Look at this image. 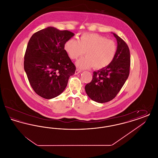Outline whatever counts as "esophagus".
Returning a JSON list of instances; mask_svg holds the SVG:
<instances>
[{"instance_id":"1","label":"esophagus","mask_w":158,"mask_h":158,"mask_svg":"<svg viewBox=\"0 0 158 158\" xmlns=\"http://www.w3.org/2000/svg\"><path fill=\"white\" fill-rule=\"evenodd\" d=\"M81 72H82V70H79V69H76L75 71V75H77V74L81 73Z\"/></svg>"}]
</instances>
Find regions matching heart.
<instances>
[{"label":"heart","instance_id":"obj_1","mask_svg":"<svg viewBox=\"0 0 158 158\" xmlns=\"http://www.w3.org/2000/svg\"><path fill=\"white\" fill-rule=\"evenodd\" d=\"M69 57L76 60L85 54L86 57L77 61L76 64L82 69L94 68L102 69L108 67L114 60L117 47L115 42L98 34L85 33L79 40L70 38L64 44Z\"/></svg>","mask_w":158,"mask_h":158}]
</instances>
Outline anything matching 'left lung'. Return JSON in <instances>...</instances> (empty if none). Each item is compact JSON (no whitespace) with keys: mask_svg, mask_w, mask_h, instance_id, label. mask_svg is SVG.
<instances>
[{"mask_svg":"<svg viewBox=\"0 0 158 158\" xmlns=\"http://www.w3.org/2000/svg\"><path fill=\"white\" fill-rule=\"evenodd\" d=\"M117 41V52L114 60L106 68L94 72L92 81L85 86L89 98L98 103L111 101L120 92L130 73V54L127 44L113 33Z\"/></svg>","mask_w":158,"mask_h":158,"instance_id":"left-lung-1","label":"left lung"}]
</instances>
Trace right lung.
Returning a JSON list of instances; mask_svg holds the SVG:
<instances>
[{
	"label": "right lung",
	"instance_id": "1",
	"mask_svg": "<svg viewBox=\"0 0 158 158\" xmlns=\"http://www.w3.org/2000/svg\"><path fill=\"white\" fill-rule=\"evenodd\" d=\"M74 35L68 30L48 27L34 33L24 56V70L31 86L39 96L52 99L65 89L76 67L64 50Z\"/></svg>",
	"mask_w": 158,
	"mask_h": 158
}]
</instances>
